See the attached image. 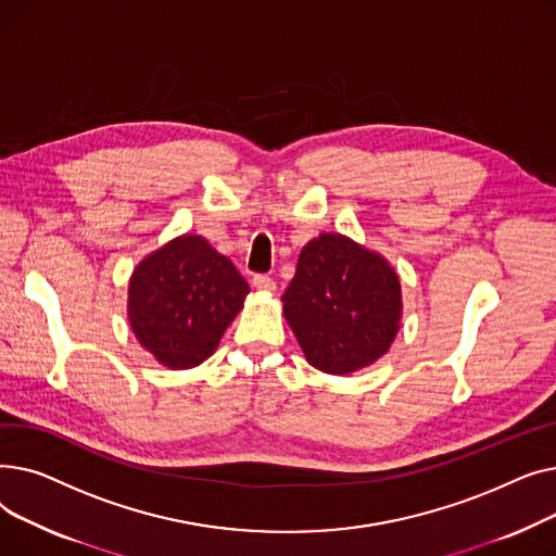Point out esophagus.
<instances>
[{
  "label": "esophagus",
  "instance_id": "1",
  "mask_svg": "<svg viewBox=\"0 0 556 556\" xmlns=\"http://www.w3.org/2000/svg\"><path fill=\"white\" fill-rule=\"evenodd\" d=\"M252 286L256 290H263V293H273V290L277 288V283L268 275H254L252 277Z\"/></svg>",
  "mask_w": 556,
  "mask_h": 556
}]
</instances>
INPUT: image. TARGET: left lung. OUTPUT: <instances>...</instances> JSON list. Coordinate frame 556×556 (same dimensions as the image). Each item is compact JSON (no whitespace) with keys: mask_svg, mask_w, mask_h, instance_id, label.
Here are the masks:
<instances>
[{"mask_svg":"<svg viewBox=\"0 0 556 556\" xmlns=\"http://www.w3.org/2000/svg\"><path fill=\"white\" fill-rule=\"evenodd\" d=\"M281 302L306 361L336 376L386 356L403 313L388 258L342 233H319L304 245Z\"/></svg>","mask_w":556,"mask_h":556,"instance_id":"8db88e82","label":"left lung"}]
</instances>
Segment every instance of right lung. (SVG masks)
I'll return each instance as SVG.
<instances>
[{
	"instance_id": "obj_1",
	"label": "right lung",
	"mask_w": 556,
	"mask_h": 556,
	"mask_svg": "<svg viewBox=\"0 0 556 556\" xmlns=\"http://www.w3.org/2000/svg\"><path fill=\"white\" fill-rule=\"evenodd\" d=\"M248 281L202 237L185 233L146 256L128 286L139 344L168 369L207 361L243 308Z\"/></svg>"
}]
</instances>
